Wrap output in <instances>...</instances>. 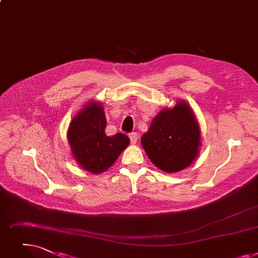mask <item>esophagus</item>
<instances>
[{"label":"esophagus","instance_id":"esophagus-1","mask_svg":"<svg viewBox=\"0 0 258 258\" xmlns=\"http://www.w3.org/2000/svg\"><path fill=\"white\" fill-rule=\"evenodd\" d=\"M128 137H130V139H131V142L132 143H137V140H138V134L137 133H131V134H128Z\"/></svg>","mask_w":258,"mask_h":258}]
</instances>
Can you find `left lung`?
Instances as JSON below:
<instances>
[{"label":"left lung","instance_id":"obj_1","mask_svg":"<svg viewBox=\"0 0 258 258\" xmlns=\"http://www.w3.org/2000/svg\"><path fill=\"white\" fill-rule=\"evenodd\" d=\"M141 143L158 169L167 173L185 169L196 158L200 145V131L191 107L179 102L172 109H162Z\"/></svg>","mask_w":258,"mask_h":258}]
</instances>
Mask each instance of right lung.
Masks as SVG:
<instances>
[{"label":"right lung","instance_id":"right-lung-1","mask_svg":"<svg viewBox=\"0 0 258 258\" xmlns=\"http://www.w3.org/2000/svg\"><path fill=\"white\" fill-rule=\"evenodd\" d=\"M105 127L103 107L92 102L73 119L67 133L78 163L94 174L102 173L113 165L130 143L124 134L107 136Z\"/></svg>","mask_w":258,"mask_h":258}]
</instances>
